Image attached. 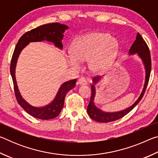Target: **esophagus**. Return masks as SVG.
Returning a JSON list of instances; mask_svg holds the SVG:
<instances>
[{
    "label": "esophagus",
    "mask_w": 158,
    "mask_h": 158,
    "mask_svg": "<svg viewBox=\"0 0 158 158\" xmlns=\"http://www.w3.org/2000/svg\"><path fill=\"white\" fill-rule=\"evenodd\" d=\"M78 84H80V85H86L87 84L86 79H85V78H83V77H81V78H80L78 80Z\"/></svg>",
    "instance_id": "1"
}]
</instances>
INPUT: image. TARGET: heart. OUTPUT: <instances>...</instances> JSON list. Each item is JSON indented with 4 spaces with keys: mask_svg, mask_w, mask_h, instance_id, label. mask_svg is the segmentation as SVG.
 Masks as SVG:
<instances>
[{
    "mask_svg": "<svg viewBox=\"0 0 158 158\" xmlns=\"http://www.w3.org/2000/svg\"><path fill=\"white\" fill-rule=\"evenodd\" d=\"M118 44L110 35L93 33L80 37L73 43V54L68 56V63L79 68L81 61L90 60V68L98 72L107 68L114 60Z\"/></svg>",
    "mask_w": 158,
    "mask_h": 158,
    "instance_id": "obj_1",
    "label": "heart"
}]
</instances>
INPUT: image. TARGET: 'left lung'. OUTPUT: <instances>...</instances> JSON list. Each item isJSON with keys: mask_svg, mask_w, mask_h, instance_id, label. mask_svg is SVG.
Masks as SVG:
<instances>
[{"mask_svg": "<svg viewBox=\"0 0 158 158\" xmlns=\"http://www.w3.org/2000/svg\"><path fill=\"white\" fill-rule=\"evenodd\" d=\"M130 54H133V53H137V54L139 56V57L142 59L143 63L144 64L146 68V81L145 84H144V87L143 89V91L140 95L139 98L138 100L135 102L133 105L128 107L127 109H125L123 111H118V112H114V113H108V112H104L101 111L100 109L97 108L95 105L94 103V98L95 95V89L94 85H91V97H90L89 105L87 107V112L89 116L91 118V119L94 120L95 121L100 122V123H109L111 121H116L118 119L121 118L125 115L127 114L129 112L132 110L134 107L139 102L140 100L142 99L143 96L144 95L146 90V87L148 85L150 75H151V53H150L149 48L147 45L146 42L143 39V37L141 36L139 33H137V37H136V40L134 42L132 46H131L130 49ZM100 79V77H96L93 78V82L94 84L97 83L99 79Z\"/></svg>", "mask_w": 158, "mask_h": 158, "instance_id": "8db88e82", "label": "left lung"}]
</instances>
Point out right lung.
I'll list each match as a JSON object with an SVG mask.
<instances>
[{"label":"right lung","mask_w":158,"mask_h":158,"mask_svg":"<svg viewBox=\"0 0 158 158\" xmlns=\"http://www.w3.org/2000/svg\"><path fill=\"white\" fill-rule=\"evenodd\" d=\"M68 28V27L65 25L61 24L59 23H52L42 25L39 27L32 29L31 31L26 32L20 37L16 45L14 53H13L11 63H10V73H11L13 84H14L15 97L21 107L28 114L35 118H37L49 120L54 118L58 116L64 105L67 93L75 86L77 79L69 80V81L63 83L58 90V92L54 100L49 105L43 106V107H35L26 102L21 97L20 93L19 91L15 78V67L18 57L21 50L26 45H28L29 42H31L47 40L53 42L57 47L62 49L63 44L61 40L63 37L64 31Z\"/></svg>","instance_id":"1"}]
</instances>
